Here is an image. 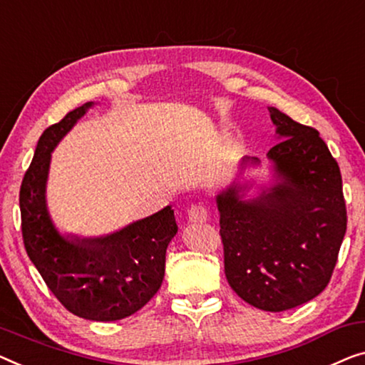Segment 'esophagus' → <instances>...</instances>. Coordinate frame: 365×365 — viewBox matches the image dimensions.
I'll return each mask as SVG.
<instances>
[{
  "label": "esophagus",
  "mask_w": 365,
  "mask_h": 365,
  "mask_svg": "<svg viewBox=\"0 0 365 365\" xmlns=\"http://www.w3.org/2000/svg\"><path fill=\"white\" fill-rule=\"evenodd\" d=\"M188 221L193 222V225H203V222L208 221V211H206L205 206L195 205L188 210Z\"/></svg>",
  "instance_id": "esophagus-1"
}]
</instances>
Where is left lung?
I'll return each mask as SVG.
<instances>
[{
    "instance_id": "1",
    "label": "left lung",
    "mask_w": 365,
    "mask_h": 365,
    "mask_svg": "<svg viewBox=\"0 0 365 365\" xmlns=\"http://www.w3.org/2000/svg\"><path fill=\"white\" fill-rule=\"evenodd\" d=\"M269 113L279 140L267 152L269 175H246L262 164L242 157L215 201L227 284L255 308L285 312L329 284L347 217L338 162L318 130Z\"/></svg>"
}]
</instances>
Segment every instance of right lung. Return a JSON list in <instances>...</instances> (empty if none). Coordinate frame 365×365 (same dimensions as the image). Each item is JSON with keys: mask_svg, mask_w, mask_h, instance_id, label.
I'll list each match as a JSON object with an SVG mask.
<instances>
[{"mask_svg": "<svg viewBox=\"0 0 365 365\" xmlns=\"http://www.w3.org/2000/svg\"><path fill=\"white\" fill-rule=\"evenodd\" d=\"M95 105L85 103L43 130L21 185L19 208L26 252L57 300L90 322H118L160 288L178 226L170 205L101 236L62 232L53 222L47 206L52 152Z\"/></svg>", "mask_w": 365, "mask_h": 365, "instance_id": "obj_1", "label": "right lung"}]
</instances>
